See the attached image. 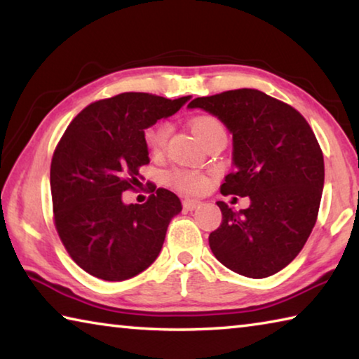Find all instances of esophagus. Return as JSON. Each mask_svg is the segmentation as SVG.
<instances>
[{"label": "esophagus", "instance_id": "1", "mask_svg": "<svg viewBox=\"0 0 359 359\" xmlns=\"http://www.w3.org/2000/svg\"><path fill=\"white\" fill-rule=\"evenodd\" d=\"M182 204H184L185 210H194V209H198L199 205H201V201H199V199L187 198V199H184V201H182Z\"/></svg>", "mask_w": 359, "mask_h": 359}]
</instances>
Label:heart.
<instances>
[{
    "instance_id": "b5f03b06",
    "label": "heart",
    "mask_w": 359,
    "mask_h": 359,
    "mask_svg": "<svg viewBox=\"0 0 359 359\" xmlns=\"http://www.w3.org/2000/svg\"><path fill=\"white\" fill-rule=\"evenodd\" d=\"M191 128L196 133V136L204 141L212 131L220 130L222 125L220 121L212 117H198L193 120ZM169 131H171V126L168 123H158L144 133V142L151 154L158 155L165 150ZM168 180L174 188L184 193H201L208 187V177L203 172L187 168L174 169L169 172Z\"/></svg>"
}]
</instances>
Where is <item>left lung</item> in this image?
<instances>
[{"label": "left lung", "mask_w": 359, "mask_h": 359, "mask_svg": "<svg viewBox=\"0 0 359 359\" xmlns=\"http://www.w3.org/2000/svg\"><path fill=\"white\" fill-rule=\"evenodd\" d=\"M233 135L234 172L223 194L248 196L247 209L218 201L222 224L209 236L215 258L250 278L282 271L315 226L325 185L323 154L302 115L259 90H229L193 100Z\"/></svg>", "instance_id": "obj_1"}]
</instances>
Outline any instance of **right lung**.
Instances as JSON below:
<instances>
[{
  "mask_svg": "<svg viewBox=\"0 0 359 359\" xmlns=\"http://www.w3.org/2000/svg\"><path fill=\"white\" fill-rule=\"evenodd\" d=\"M190 98L121 93L87 106L66 128L50 165L53 215L69 257L90 276L126 280L160 255L182 210L177 194L158 188L147 203L125 204L121 193L139 187V168L150 163L144 131Z\"/></svg>",
  "mask_w": 359,
  "mask_h": 359,
  "instance_id": "right-lung-1",
  "label": "right lung"
}]
</instances>
